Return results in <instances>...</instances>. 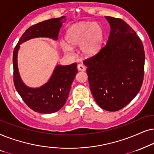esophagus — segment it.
I'll return each mask as SVG.
<instances>
[{
  "mask_svg": "<svg viewBox=\"0 0 154 154\" xmlns=\"http://www.w3.org/2000/svg\"><path fill=\"white\" fill-rule=\"evenodd\" d=\"M77 69L80 71H85L86 67L85 65L82 64H78V65H77Z\"/></svg>",
  "mask_w": 154,
  "mask_h": 154,
  "instance_id": "34e87169",
  "label": "esophagus"
}]
</instances>
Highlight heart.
Returning a JSON list of instances; mask_svg holds the SVG:
<instances>
[{
    "label": "heart",
    "mask_w": 154,
    "mask_h": 154,
    "mask_svg": "<svg viewBox=\"0 0 154 154\" xmlns=\"http://www.w3.org/2000/svg\"><path fill=\"white\" fill-rule=\"evenodd\" d=\"M67 42L61 41L60 46L67 53H72V46H79L82 55L92 57L99 52L103 46L104 31L97 22H81L76 24L67 30Z\"/></svg>",
    "instance_id": "heart-1"
}]
</instances>
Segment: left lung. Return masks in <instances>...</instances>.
I'll use <instances>...</instances> for the list:
<instances>
[{
  "instance_id": "obj_1",
  "label": "left lung",
  "mask_w": 154,
  "mask_h": 154,
  "mask_svg": "<svg viewBox=\"0 0 154 154\" xmlns=\"http://www.w3.org/2000/svg\"><path fill=\"white\" fill-rule=\"evenodd\" d=\"M105 18L110 26L106 45L84 64L96 103L103 110L117 111L128 105L141 89L145 53L141 39L124 20Z\"/></svg>"
}]
</instances>
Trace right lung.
<instances>
[{
  "mask_svg": "<svg viewBox=\"0 0 154 154\" xmlns=\"http://www.w3.org/2000/svg\"><path fill=\"white\" fill-rule=\"evenodd\" d=\"M65 20V16H63L31 26L22 34L13 51V76L15 89L24 103L31 109L39 113H53L63 107L77 73V63L69 65H57L46 84L39 87L32 88L23 82L20 75L17 66L18 51L22 43L32 38L46 37L58 40L59 32Z\"/></svg>",
  "mask_w": 154,
  "mask_h": 154,
  "instance_id": "right-lung-1",
  "label": "right lung"
}]
</instances>
